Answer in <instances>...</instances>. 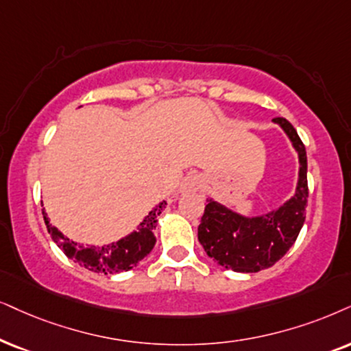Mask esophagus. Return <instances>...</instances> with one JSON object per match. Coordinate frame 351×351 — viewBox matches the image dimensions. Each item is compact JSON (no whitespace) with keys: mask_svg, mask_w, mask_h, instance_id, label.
I'll return each mask as SVG.
<instances>
[{"mask_svg":"<svg viewBox=\"0 0 351 351\" xmlns=\"http://www.w3.org/2000/svg\"><path fill=\"white\" fill-rule=\"evenodd\" d=\"M199 188H201V178L197 175H189L181 186V191L188 193V191H197Z\"/></svg>","mask_w":351,"mask_h":351,"instance_id":"1","label":"esophagus"}]
</instances>
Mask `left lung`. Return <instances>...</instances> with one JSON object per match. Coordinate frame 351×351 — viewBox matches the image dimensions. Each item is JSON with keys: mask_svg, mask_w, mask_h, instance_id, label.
Listing matches in <instances>:
<instances>
[{"mask_svg": "<svg viewBox=\"0 0 351 351\" xmlns=\"http://www.w3.org/2000/svg\"><path fill=\"white\" fill-rule=\"evenodd\" d=\"M293 143L300 157L295 196L264 217H243L215 201L204 208L197 238L208 257L234 272H259L272 267L298 238L308 204V158L298 132L285 118H274Z\"/></svg>", "mask_w": 351, "mask_h": 351, "instance_id": "1", "label": "left lung"}]
</instances>
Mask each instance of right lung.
Segmentation results:
<instances>
[{
  "label": "right lung",
  "mask_w": 351,
  "mask_h": 351,
  "mask_svg": "<svg viewBox=\"0 0 351 351\" xmlns=\"http://www.w3.org/2000/svg\"><path fill=\"white\" fill-rule=\"evenodd\" d=\"M167 202L163 201L149 212V215L143 220L139 228L126 238L119 239L118 243H112L106 246H82L76 241H71L56 227H51L50 220L45 212H43V220H45L47 230L53 238V241L63 250V252L74 263L81 264L82 267L94 270L99 274H117L124 272L136 267L139 261L152 251L155 245L154 230L157 225L158 215L162 214L163 207Z\"/></svg>",
  "instance_id": "add662e5"
}]
</instances>
